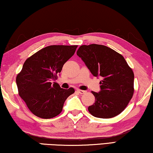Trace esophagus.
<instances>
[{
  "instance_id": "1",
  "label": "esophagus",
  "mask_w": 153,
  "mask_h": 153,
  "mask_svg": "<svg viewBox=\"0 0 153 153\" xmlns=\"http://www.w3.org/2000/svg\"><path fill=\"white\" fill-rule=\"evenodd\" d=\"M77 92L79 93V94H84V93H86V91L84 90H81V89H77Z\"/></svg>"
}]
</instances>
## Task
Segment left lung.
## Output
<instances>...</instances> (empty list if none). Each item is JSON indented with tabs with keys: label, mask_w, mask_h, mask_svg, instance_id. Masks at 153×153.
Masks as SVG:
<instances>
[{
	"label": "left lung",
	"mask_w": 153,
	"mask_h": 153,
	"mask_svg": "<svg viewBox=\"0 0 153 153\" xmlns=\"http://www.w3.org/2000/svg\"><path fill=\"white\" fill-rule=\"evenodd\" d=\"M77 55L94 76L102 77L101 91L88 108L95 117L112 118L126 108L134 93V73L122 55L104 45H82Z\"/></svg>",
	"instance_id": "left-lung-1"
}]
</instances>
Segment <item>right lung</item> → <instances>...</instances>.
Masks as SVG:
<instances>
[{"mask_svg":"<svg viewBox=\"0 0 153 153\" xmlns=\"http://www.w3.org/2000/svg\"><path fill=\"white\" fill-rule=\"evenodd\" d=\"M77 45H51L39 50L27 59L16 76L20 97L33 115L42 119L58 115L74 88L64 89L58 83L63 65L74 56Z\"/></svg>","mask_w":153,"mask_h":153,"instance_id":"obj_1","label":"right lung"}]
</instances>
